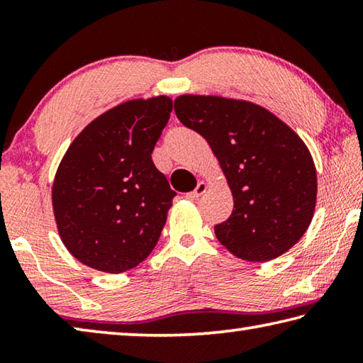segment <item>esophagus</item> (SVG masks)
<instances>
[{"label":"esophagus","instance_id":"esophagus-1","mask_svg":"<svg viewBox=\"0 0 363 363\" xmlns=\"http://www.w3.org/2000/svg\"><path fill=\"white\" fill-rule=\"evenodd\" d=\"M206 189H208L206 184L200 181L199 184H196V187L192 190V192H189L186 196H187V199H192V200H195V199H199V196L203 195V194L206 192Z\"/></svg>","mask_w":363,"mask_h":363}]
</instances>
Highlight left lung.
Masks as SVG:
<instances>
[{
  "instance_id": "obj_1",
  "label": "left lung",
  "mask_w": 363,
  "mask_h": 363,
  "mask_svg": "<svg viewBox=\"0 0 363 363\" xmlns=\"http://www.w3.org/2000/svg\"><path fill=\"white\" fill-rule=\"evenodd\" d=\"M174 112L208 140L232 189V214L214 225L218 240L253 262L290 250L317 199L314 162L298 134L266 108L216 96H181Z\"/></svg>"
}]
</instances>
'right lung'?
I'll list each match as a JSON object with an SVG mask.
<instances>
[{
  "mask_svg": "<svg viewBox=\"0 0 363 363\" xmlns=\"http://www.w3.org/2000/svg\"><path fill=\"white\" fill-rule=\"evenodd\" d=\"M173 110L169 97L108 110L73 140L59 164L52 206L67 250L108 274L152 253L176 192L152 162Z\"/></svg>",
  "mask_w": 363,
  "mask_h": 363,
  "instance_id": "1",
  "label": "right lung"
}]
</instances>
